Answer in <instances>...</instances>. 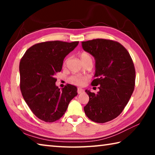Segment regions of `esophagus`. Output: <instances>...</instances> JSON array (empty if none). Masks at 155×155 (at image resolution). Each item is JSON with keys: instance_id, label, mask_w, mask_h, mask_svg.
Here are the masks:
<instances>
[{"instance_id": "1", "label": "esophagus", "mask_w": 155, "mask_h": 155, "mask_svg": "<svg viewBox=\"0 0 155 155\" xmlns=\"http://www.w3.org/2000/svg\"><path fill=\"white\" fill-rule=\"evenodd\" d=\"M83 91H84V90H83V89H81V88H80V87H78V89H77V93L79 94H81V93H83Z\"/></svg>"}]
</instances>
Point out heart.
<instances>
[{
  "mask_svg": "<svg viewBox=\"0 0 155 155\" xmlns=\"http://www.w3.org/2000/svg\"><path fill=\"white\" fill-rule=\"evenodd\" d=\"M80 57L81 61H82L83 64L87 61H91L92 62V57L89 53L87 52H83L80 54ZM66 61L64 62V64H65ZM88 77H84V76H81V75H73L71 76L69 78V81L73 85H78V86H82L83 85L86 81H87Z\"/></svg>",
  "mask_w": 155,
  "mask_h": 155,
  "instance_id": "1",
  "label": "heart"
}]
</instances>
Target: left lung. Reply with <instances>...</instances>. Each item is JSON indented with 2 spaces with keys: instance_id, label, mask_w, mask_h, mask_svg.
Here are the masks:
<instances>
[{
  "instance_id": "left-lung-1",
  "label": "left lung",
  "mask_w": 155,
  "mask_h": 155,
  "mask_svg": "<svg viewBox=\"0 0 155 155\" xmlns=\"http://www.w3.org/2000/svg\"><path fill=\"white\" fill-rule=\"evenodd\" d=\"M83 50L96 61L91 85H100L97 94L85 90L90 97L84 111L89 119L104 123L122 112L135 88V70L127 50L121 44L105 39L82 41Z\"/></svg>"
}]
</instances>
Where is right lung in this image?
<instances>
[{
	"mask_svg": "<svg viewBox=\"0 0 155 155\" xmlns=\"http://www.w3.org/2000/svg\"><path fill=\"white\" fill-rule=\"evenodd\" d=\"M78 41H50L30 47L20 62V90L34 115L42 121L53 122L66 111L77 88L67 84L61 90L56 86V73L62 69L64 59Z\"/></svg>",
	"mask_w": 155,
	"mask_h": 155,
	"instance_id": "1",
	"label": "right lung"
}]
</instances>
